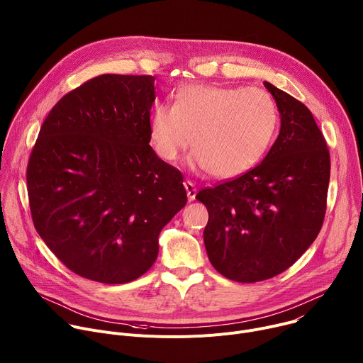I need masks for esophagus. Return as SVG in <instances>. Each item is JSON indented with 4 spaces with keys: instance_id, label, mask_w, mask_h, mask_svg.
Returning a JSON list of instances; mask_svg holds the SVG:
<instances>
[{
    "instance_id": "obj_1",
    "label": "esophagus",
    "mask_w": 363,
    "mask_h": 363,
    "mask_svg": "<svg viewBox=\"0 0 363 363\" xmlns=\"http://www.w3.org/2000/svg\"><path fill=\"white\" fill-rule=\"evenodd\" d=\"M184 187H186V191H187V197L189 200H194L196 199V193H197V189L196 186L191 183V182H184Z\"/></svg>"
}]
</instances>
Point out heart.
I'll use <instances>...</instances> for the list:
<instances>
[{"instance_id": "heart-1", "label": "heart", "mask_w": 363, "mask_h": 363, "mask_svg": "<svg viewBox=\"0 0 363 363\" xmlns=\"http://www.w3.org/2000/svg\"><path fill=\"white\" fill-rule=\"evenodd\" d=\"M277 123L275 102L262 89L186 85L176 94L174 105L154 106L150 135L166 163H176L191 143V167L218 179H233L262 158Z\"/></svg>"}]
</instances>
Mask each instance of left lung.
Here are the masks:
<instances>
[{
  "label": "left lung",
  "mask_w": 363,
  "mask_h": 363,
  "mask_svg": "<svg viewBox=\"0 0 363 363\" xmlns=\"http://www.w3.org/2000/svg\"><path fill=\"white\" fill-rule=\"evenodd\" d=\"M274 96L279 134L262 163L196 194L209 212L203 232L211 264L238 283L290 268L314 242L326 213L330 155L308 108L264 82Z\"/></svg>",
  "instance_id": "1"
}]
</instances>
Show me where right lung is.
Here are the masks:
<instances>
[{
  "label": "right lung",
  "mask_w": 363,
  "mask_h": 363,
  "mask_svg": "<svg viewBox=\"0 0 363 363\" xmlns=\"http://www.w3.org/2000/svg\"><path fill=\"white\" fill-rule=\"evenodd\" d=\"M152 76L101 74L66 94L27 166L33 223L74 274L125 284L158 255V235L187 202L182 173L150 145Z\"/></svg>",
  "instance_id": "right-lung-1"
}]
</instances>
